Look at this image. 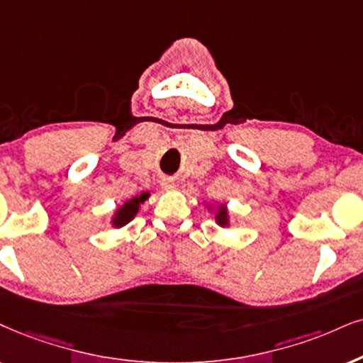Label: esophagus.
<instances>
[{"label": "esophagus", "mask_w": 363, "mask_h": 363, "mask_svg": "<svg viewBox=\"0 0 363 363\" xmlns=\"http://www.w3.org/2000/svg\"><path fill=\"white\" fill-rule=\"evenodd\" d=\"M162 187H164V189H174V182L171 181V179H164Z\"/></svg>", "instance_id": "34e87169"}]
</instances>
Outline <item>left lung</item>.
<instances>
[{
    "label": "left lung",
    "mask_w": 363,
    "mask_h": 363,
    "mask_svg": "<svg viewBox=\"0 0 363 363\" xmlns=\"http://www.w3.org/2000/svg\"><path fill=\"white\" fill-rule=\"evenodd\" d=\"M216 219H218V224H221V226H226V224H228L226 209H224V208L219 209V213H218V216H216Z\"/></svg>",
    "instance_id": "left-lung-1"
}]
</instances>
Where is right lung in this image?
<instances>
[{
	"label": "right lung",
	"instance_id": "right-lung-1",
	"mask_svg": "<svg viewBox=\"0 0 363 363\" xmlns=\"http://www.w3.org/2000/svg\"><path fill=\"white\" fill-rule=\"evenodd\" d=\"M147 197H149V192H144V194L132 197L130 201H127V203L117 211L116 218H113V226L121 228V226H125L128 221H132V219H134V216L137 214V211H139L140 203H144Z\"/></svg>",
	"mask_w": 363,
	"mask_h": 363
}]
</instances>
